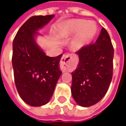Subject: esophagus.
Here are the masks:
<instances>
[{
	"mask_svg": "<svg viewBox=\"0 0 126 126\" xmlns=\"http://www.w3.org/2000/svg\"><path fill=\"white\" fill-rule=\"evenodd\" d=\"M77 63V56L74 54H66L63 55L61 59L60 67L63 72L71 71L76 66Z\"/></svg>",
	"mask_w": 126,
	"mask_h": 126,
	"instance_id": "esophagus-1",
	"label": "esophagus"
}]
</instances>
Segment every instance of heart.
<instances>
[{
    "instance_id": "1",
    "label": "heart",
    "mask_w": 126,
    "mask_h": 126,
    "mask_svg": "<svg viewBox=\"0 0 126 126\" xmlns=\"http://www.w3.org/2000/svg\"><path fill=\"white\" fill-rule=\"evenodd\" d=\"M63 31L69 34H78L76 43L79 46H82L88 43L94 36L96 32L95 23L92 21L83 19H74L68 21L64 26Z\"/></svg>"
}]
</instances>
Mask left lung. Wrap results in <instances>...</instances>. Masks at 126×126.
<instances>
[{"mask_svg": "<svg viewBox=\"0 0 126 126\" xmlns=\"http://www.w3.org/2000/svg\"><path fill=\"white\" fill-rule=\"evenodd\" d=\"M76 53L79 62L72 72L71 92L78 105L89 107L105 96L112 78L114 48L106 29H101L95 43L83 46Z\"/></svg>", "mask_w": 126, "mask_h": 126, "instance_id": "obj_1", "label": "left lung"}]
</instances>
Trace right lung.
<instances>
[{"label":"right lung","mask_w":126,"mask_h":126,"mask_svg":"<svg viewBox=\"0 0 126 126\" xmlns=\"http://www.w3.org/2000/svg\"><path fill=\"white\" fill-rule=\"evenodd\" d=\"M54 16H32L20 27L13 41L12 61L16 89L20 98L34 107L49 101L62 74L59 69L62 54L46 56L35 40L37 31Z\"/></svg>","instance_id":"obj_1"}]
</instances>
